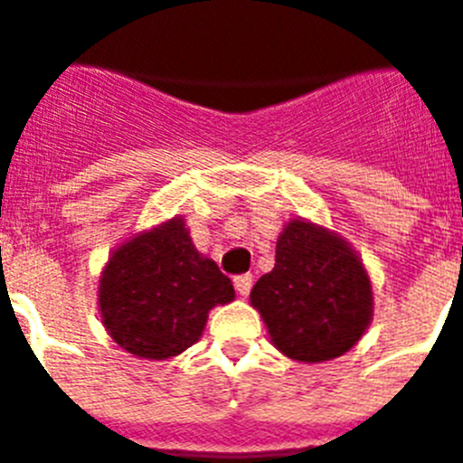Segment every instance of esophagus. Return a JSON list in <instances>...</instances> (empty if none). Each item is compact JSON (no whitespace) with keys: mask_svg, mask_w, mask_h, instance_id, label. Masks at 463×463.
I'll use <instances>...</instances> for the list:
<instances>
[{"mask_svg":"<svg viewBox=\"0 0 463 463\" xmlns=\"http://www.w3.org/2000/svg\"><path fill=\"white\" fill-rule=\"evenodd\" d=\"M234 287H236V291H239V296H249L250 287H253V277L250 275L234 277Z\"/></svg>","mask_w":463,"mask_h":463,"instance_id":"obj_1","label":"esophagus"}]
</instances>
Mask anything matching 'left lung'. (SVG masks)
Listing matches in <instances>:
<instances>
[{
  "instance_id": "8db88e82",
  "label": "left lung",
  "mask_w": 463,
  "mask_h": 463,
  "mask_svg": "<svg viewBox=\"0 0 463 463\" xmlns=\"http://www.w3.org/2000/svg\"><path fill=\"white\" fill-rule=\"evenodd\" d=\"M250 306L284 356L320 364L346 354L371 325V277L342 236L291 220L277 239L275 268L250 291Z\"/></svg>"
}]
</instances>
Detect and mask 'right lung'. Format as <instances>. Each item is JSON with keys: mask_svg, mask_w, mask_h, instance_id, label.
<instances>
[{"mask_svg": "<svg viewBox=\"0 0 463 463\" xmlns=\"http://www.w3.org/2000/svg\"><path fill=\"white\" fill-rule=\"evenodd\" d=\"M98 296L102 323L121 349L165 361L201 339L208 313L234 301V287L174 217L114 250Z\"/></svg>", "mask_w": 463, "mask_h": 463, "instance_id": "1", "label": "right lung"}]
</instances>
